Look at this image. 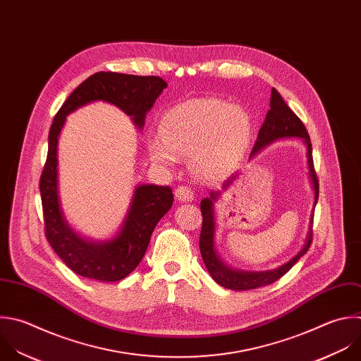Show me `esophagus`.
<instances>
[{
  "mask_svg": "<svg viewBox=\"0 0 361 361\" xmlns=\"http://www.w3.org/2000/svg\"><path fill=\"white\" fill-rule=\"evenodd\" d=\"M176 197H177L180 201L188 202V201H192V200H194V191L191 190V187L180 185V187H177V190H176Z\"/></svg>",
  "mask_w": 361,
  "mask_h": 361,
  "instance_id": "34e87169",
  "label": "esophagus"
}]
</instances>
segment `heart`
Returning <instances> with one entry per match:
<instances>
[{"instance_id": "1", "label": "heart", "mask_w": 361, "mask_h": 361, "mask_svg": "<svg viewBox=\"0 0 361 361\" xmlns=\"http://www.w3.org/2000/svg\"><path fill=\"white\" fill-rule=\"evenodd\" d=\"M250 136L245 111L216 97H201L171 107L163 118V133L149 137L152 159L174 166L192 154L194 171L202 178L222 174L243 152Z\"/></svg>"}]
</instances>
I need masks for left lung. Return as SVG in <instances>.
Returning <instances> with one entry per match:
<instances>
[{
	"label": "left lung",
	"mask_w": 361,
	"mask_h": 361,
	"mask_svg": "<svg viewBox=\"0 0 361 361\" xmlns=\"http://www.w3.org/2000/svg\"><path fill=\"white\" fill-rule=\"evenodd\" d=\"M282 137H302L307 146V163H309V171L314 187V204L317 202L319 197V180L313 164V156H312V143L309 133L303 125L302 120L295 114V111L286 104L281 93L274 87L271 94V109L267 113V117L264 120V125L259 129L257 143L251 152V157L257 154L262 147L272 143L274 140L282 139ZM238 177L232 176L225 184L224 188H226L232 181ZM218 197V192H211L209 198H204L201 201V212H202V228L200 235V251L202 261L205 264V268L208 269L209 275L214 278L216 283L226 289L232 290H250L257 289L259 286H267L274 282H276L279 278H282L310 248L312 245V225H313V215L310 219V231L306 239V244L302 248V251L293 257L289 262L279 267L274 271L267 272H243V271H232L226 265L221 262V259L216 257L215 248H214V231H215V221H214V204L212 200Z\"/></svg>",
	"instance_id": "left-lung-1"
}]
</instances>
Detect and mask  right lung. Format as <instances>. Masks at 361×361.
Instances as JSON below:
<instances>
[{
    "mask_svg": "<svg viewBox=\"0 0 361 361\" xmlns=\"http://www.w3.org/2000/svg\"><path fill=\"white\" fill-rule=\"evenodd\" d=\"M166 86L159 76L97 72L83 80L55 114L39 180L45 236L65 265L83 278L117 282L132 274L143 259L152 233L171 208L174 197L166 185H139L122 231L116 238L99 244L80 238L66 224L58 197V137L66 116L89 102L104 100L132 116L136 126L142 129L146 113Z\"/></svg>",
    "mask_w": 361,
    "mask_h": 361,
    "instance_id": "add662e5",
    "label": "right lung"
}]
</instances>
